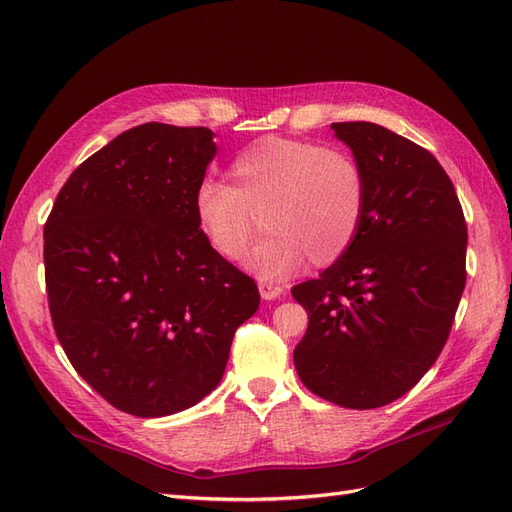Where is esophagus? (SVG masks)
Segmentation results:
<instances>
[{
    "instance_id": "34e87169",
    "label": "esophagus",
    "mask_w": 512,
    "mask_h": 512,
    "mask_svg": "<svg viewBox=\"0 0 512 512\" xmlns=\"http://www.w3.org/2000/svg\"><path fill=\"white\" fill-rule=\"evenodd\" d=\"M258 290H260V297L265 299V301H273V299H277L280 297V294L284 292V286H280V284H273V282H258Z\"/></svg>"
}]
</instances>
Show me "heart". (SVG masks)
I'll return each mask as SVG.
<instances>
[{
    "label": "heart",
    "instance_id": "obj_1",
    "mask_svg": "<svg viewBox=\"0 0 512 512\" xmlns=\"http://www.w3.org/2000/svg\"><path fill=\"white\" fill-rule=\"evenodd\" d=\"M230 183L203 179L192 209L200 235L235 260L260 222L269 232L243 267L260 280H284L303 262L327 267L342 258L363 226L367 177L344 149L297 138H262L228 166Z\"/></svg>",
    "mask_w": 512,
    "mask_h": 512
}]
</instances>
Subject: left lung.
<instances>
[{"instance_id": "left-lung-1", "label": "left lung", "mask_w": 512, "mask_h": 512, "mask_svg": "<svg viewBox=\"0 0 512 512\" xmlns=\"http://www.w3.org/2000/svg\"><path fill=\"white\" fill-rule=\"evenodd\" d=\"M331 128L365 170L367 209L348 252L292 288L309 318L294 367L318 397L371 410L440 356L466 286L468 226L427 149L369 121Z\"/></svg>"}]
</instances>
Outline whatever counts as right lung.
<instances>
[{
	"mask_svg": "<svg viewBox=\"0 0 512 512\" xmlns=\"http://www.w3.org/2000/svg\"><path fill=\"white\" fill-rule=\"evenodd\" d=\"M215 151L209 128L126 130L74 170L44 224L59 344L121 412L153 418L198 404L258 309L256 282L213 250L194 218Z\"/></svg>",
	"mask_w": 512,
	"mask_h": 512,
	"instance_id": "add662e5",
	"label": "right lung"
}]
</instances>
